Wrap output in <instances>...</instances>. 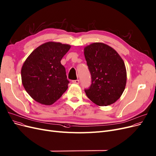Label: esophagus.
<instances>
[{
	"mask_svg": "<svg viewBox=\"0 0 156 156\" xmlns=\"http://www.w3.org/2000/svg\"><path fill=\"white\" fill-rule=\"evenodd\" d=\"M72 83H74V84H79V79H77V80H72Z\"/></svg>",
	"mask_w": 156,
	"mask_h": 156,
	"instance_id": "esophagus-1",
	"label": "esophagus"
}]
</instances>
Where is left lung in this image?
<instances>
[{"label": "left lung", "mask_w": 156, "mask_h": 156, "mask_svg": "<svg viewBox=\"0 0 156 156\" xmlns=\"http://www.w3.org/2000/svg\"><path fill=\"white\" fill-rule=\"evenodd\" d=\"M84 54L92 77V84L84 90L95 105L103 106L120 98L126 84L124 61L112 47L94 42L84 48Z\"/></svg>", "instance_id": "8db88e82"}]
</instances>
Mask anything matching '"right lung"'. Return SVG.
Returning a JSON list of instances; mask_svg holds the SVG:
<instances>
[{
  "instance_id": "1",
  "label": "right lung",
  "mask_w": 156,
  "mask_h": 156,
  "mask_svg": "<svg viewBox=\"0 0 156 156\" xmlns=\"http://www.w3.org/2000/svg\"><path fill=\"white\" fill-rule=\"evenodd\" d=\"M71 46L48 42L37 47L26 58L21 69L24 89L38 103L51 105L68 89L69 80L61 63Z\"/></svg>"
}]
</instances>
